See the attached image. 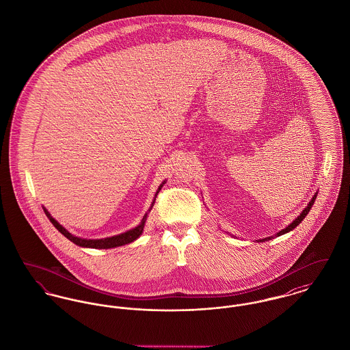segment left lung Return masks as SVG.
Listing matches in <instances>:
<instances>
[{
    "label": "left lung",
    "mask_w": 350,
    "mask_h": 350,
    "mask_svg": "<svg viewBox=\"0 0 350 350\" xmlns=\"http://www.w3.org/2000/svg\"><path fill=\"white\" fill-rule=\"evenodd\" d=\"M316 197H317V194H314V197L312 198V201L308 204V206L304 209V212L301 213V215H298L296 219L289 225V226H286L285 229H282L281 232H278L275 236H270V237H267V239H262V240H260V241H269V240H271V239H274V237H278V236H282V234H285V233H288V232H291V230H293L295 228H296L297 225L306 217V215L309 213V211H310V208H312V205L314 204V200H316Z\"/></svg>",
    "instance_id": "1"
}]
</instances>
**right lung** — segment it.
<instances>
[{
	"instance_id": "right-lung-1",
	"label": "right lung",
	"mask_w": 350,
	"mask_h": 350,
	"mask_svg": "<svg viewBox=\"0 0 350 350\" xmlns=\"http://www.w3.org/2000/svg\"><path fill=\"white\" fill-rule=\"evenodd\" d=\"M162 187V185H161ZM161 187L159 188V190L161 189ZM159 193V191H157ZM46 215L49 217L51 222L55 226V229L64 234L68 240L79 245V246H83V247H93V249H110V247H116V246H122V245H126L129 242H133L137 240L142 230H144V225H145V221H146V215L142 218L141 224L138 226H135V229L126 232V233H122V234H118V236H114V237H109V239H101V240H85V239H80V237H76L73 234H70L65 228H62L54 218L51 217V215L45 211Z\"/></svg>"
}]
</instances>
